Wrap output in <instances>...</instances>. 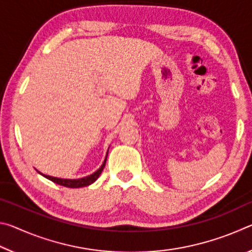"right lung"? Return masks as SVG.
Masks as SVG:
<instances>
[{
    "instance_id": "obj_1",
    "label": "right lung",
    "mask_w": 252,
    "mask_h": 252,
    "mask_svg": "<svg viewBox=\"0 0 252 252\" xmlns=\"http://www.w3.org/2000/svg\"><path fill=\"white\" fill-rule=\"evenodd\" d=\"M109 152V150H108ZM108 152H106V156H105V159L103 161V163H102L101 167L96 170L94 173L90 174V176L88 177H84V178H80V179H61V178H55V177H51V176H46V174L41 173L40 171H37L42 176L45 177L46 179H49L54 183H58L60 186H63V187H66V188H82V187H88L90 186L91 183L94 182L97 178L100 177L101 172L103 171L104 169V165H105V162H106V157H108Z\"/></svg>"
}]
</instances>
